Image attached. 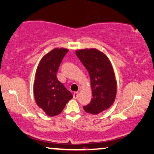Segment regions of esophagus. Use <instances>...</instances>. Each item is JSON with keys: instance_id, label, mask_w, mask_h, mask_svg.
Listing matches in <instances>:
<instances>
[{"instance_id": "obj_1", "label": "esophagus", "mask_w": 154, "mask_h": 154, "mask_svg": "<svg viewBox=\"0 0 154 154\" xmlns=\"http://www.w3.org/2000/svg\"><path fill=\"white\" fill-rule=\"evenodd\" d=\"M79 96V92H78V91L74 92V94H73V97H74V99H77Z\"/></svg>"}]
</instances>
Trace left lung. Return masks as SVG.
Returning <instances> with one entry per match:
<instances>
[{"mask_svg": "<svg viewBox=\"0 0 154 154\" xmlns=\"http://www.w3.org/2000/svg\"><path fill=\"white\" fill-rule=\"evenodd\" d=\"M75 54L88 71L91 79L92 97L83 107L85 112L98 114L109 108L116 96V80L107 56L96 49H79Z\"/></svg>", "mask_w": 154, "mask_h": 154, "instance_id": "left-lung-1", "label": "left lung"}]
</instances>
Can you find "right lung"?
I'll use <instances>...</instances> for the list:
<instances>
[{"mask_svg":"<svg viewBox=\"0 0 154 154\" xmlns=\"http://www.w3.org/2000/svg\"><path fill=\"white\" fill-rule=\"evenodd\" d=\"M65 48H56L43 56L38 66L34 84V98L38 106L49 116L62 112L73 95L57 79L56 74L64 56Z\"/></svg>","mask_w":154,"mask_h":154,"instance_id":"add662e5","label":"right lung"}]
</instances>
